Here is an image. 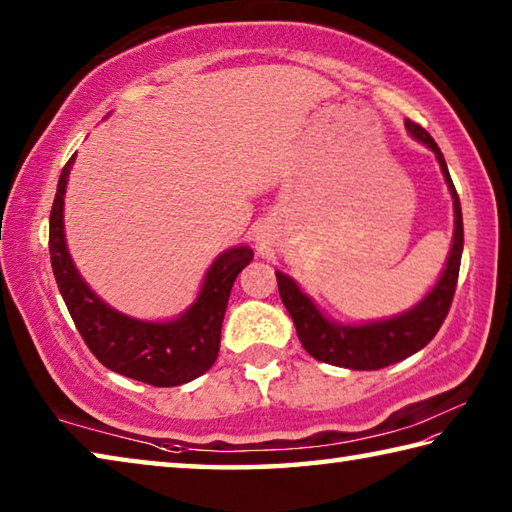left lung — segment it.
I'll return each instance as SVG.
<instances>
[{
    "instance_id": "1",
    "label": "left lung",
    "mask_w": 512,
    "mask_h": 512,
    "mask_svg": "<svg viewBox=\"0 0 512 512\" xmlns=\"http://www.w3.org/2000/svg\"><path fill=\"white\" fill-rule=\"evenodd\" d=\"M406 131L436 153L440 171H443V176L447 180L449 194L454 198L452 250H449L447 264L443 268V273H440V280L433 284V289L427 296H424L413 309L404 311L400 316L375 320V323L363 325H343L329 320L323 311L314 305V300L300 291L298 284L293 282V277L284 275L282 271H275L280 298L293 318V325H296L302 348H305L314 359L332 363V366L350 370H379L411 357V354L422 350L424 345L436 336L440 325L445 323L449 307H452L458 268H461L463 255L461 201H458L456 187L452 183V176H449L447 162L443 158V153H440L438 144L433 142V137L424 131L422 126L413 124L409 119H406Z\"/></svg>"
}]
</instances>
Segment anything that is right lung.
<instances>
[{"mask_svg":"<svg viewBox=\"0 0 512 512\" xmlns=\"http://www.w3.org/2000/svg\"><path fill=\"white\" fill-rule=\"evenodd\" d=\"M74 158H69L58 180L49 216V253L58 291L85 345L103 366L142 384L167 388L201 377L219 357L221 325L232 284L253 262V250L235 246L216 257L196 302L178 318L151 323L121 314L83 282L67 253L63 205Z\"/></svg>","mask_w":512,"mask_h":512,"instance_id":"obj_1","label":"right lung"}]
</instances>
